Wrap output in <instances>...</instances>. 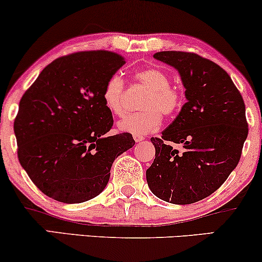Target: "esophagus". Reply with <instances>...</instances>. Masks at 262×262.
I'll return each mask as SVG.
<instances>
[{"instance_id": "esophagus-1", "label": "esophagus", "mask_w": 262, "mask_h": 262, "mask_svg": "<svg viewBox=\"0 0 262 262\" xmlns=\"http://www.w3.org/2000/svg\"><path fill=\"white\" fill-rule=\"evenodd\" d=\"M134 140H135V143H140V141L144 140V137H138V135H135Z\"/></svg>"}]
</instances>
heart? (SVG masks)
Returning <instances> with one entry per match:
<instances>
[{
    "label": "heart",
    "instance_id": "b5f03b06",
    "mask_svg": "<svg viewBox=\"0 0 262 262\" xmlns=\"http://www.w3.org/2000/svg\"><path fill=\"white\" fill-rule=\"evenodd\" d=\"M134 81L146 89L140 102L143 111L128 116L118 123L119 130L133 135H146L157 130L162 116L172 117L182 108V90L171 84V77L160 68L141 69L134 74ZM102 100L106 108L112 115H125L124 81L118 74L108 78L102 91Z\"/></svg>",
    "mask_w": 262,
    "mask_h": 262
}]
</instances>
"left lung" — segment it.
<instances>
[{"label":"left lung","mask_w":262,"mask_h":262,"mask_svg":"<svg viewBox=\"0 0 262 262\" xmlns=\"http://www.w3.org/2000/svg\"><path fill=\"white\" fill-rule=\"evenodd\" d=\"M154 57L179 72L187 102L161 138H151L156 152L146 181L167 203L193 204L221 187L241 160L248 137L244 100L228 73L210 59L183 51Z\"/></svg>","instance_id":"8db88e82"}]
</instances>
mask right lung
<instances>
[{
	"label": "right lung",
	"instance_id": "obj_1",
	"mask_svg": "<svg viewBox=\"0 0 262 262\" xmlns=\"http://www.w3.org/2000/svg\"><path fill=\"white\" fill-rule=\"evenodd\" d=\"M125 63L111 51H80L43 68L24 93L14 119L18 159L53 200L88 201L105 189L115 159L134 146L130 133L108 137L112 113L102 91Z\"/></svg>",
	"mask_w": 262,
	"mask_h": 262
}]
</instances>
